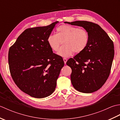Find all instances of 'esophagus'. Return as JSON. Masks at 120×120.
I'll use <instances>...</instances> for the list:
<instances>
[{"label": "esophagus", "mask_w": 120, "mask_h": 120, "mask_svg": "<svg viewBox=\"0 0 120 120\" xmlns=\"http://www.w3.org/2000/svg\"><path fill=\"white\" fill-rule=\"evenodd\" d=\"M63 59V61H64V62L65 64H66V63H67V59L65 58H64Z\"/></svg>", "instance_id": "obj_1"}]
</instances>
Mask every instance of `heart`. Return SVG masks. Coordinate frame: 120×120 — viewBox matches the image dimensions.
<instances>
[{"label":"heart","instance_id":"heart-1","mask_svg":"<svg viewBox=\"0 0 120 120\" xmlns=\"http://www.w3.org/2000/svg\"><path fill=\"white\" fill-rule=\"evenodd\" d=\"M89 40V34L85 29L68 25H62L56 29V34H50L47 41L53 52L59 49L62 42L63 46L58 53L63 57H68L73 52L76 54L82 52L87 47Z\"/></svg>","mask_w":120,"mask_h":120}]
</instances>
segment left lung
Returning a JSON list of instances; mask_svg holds the SVG:
<instances>
[{
  "instance_id": "left-lung-1",
  "label": "left lung",
  "mask_w": 120,
  "mask_h": 120,
  "mask_svg": "<svg viewBox=\"0 0 120 120\" xmlns=\"http://www.w3.org/2000/svg\"><path fill=\"white\" fill-rule=\"evenodd\" d=\"M65 23L82 27L88 33L87 47L69 59L67 64L72 69L71 79L74 88L80 92H94L104 85L110 75L114 54L113 42L97 24L88 21Z\"/></svg>"
}]
</instances>
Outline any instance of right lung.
<instances>
[{
    "mask_svg": "<svg viewBox=\"0 0 120 120\" xmlns=\"http://www.w3.org/2000/svg\"><path fill=\"white\" fill-rule=\"evenodd\" d=\"M58 22L26 29L9 48L13 80L20 90L34 98H44L53 92L64 65L62 58L53 53L47 41Z\"/></svg>",
    "mask_w": 120,
    "mask_h": 120,
    "instance_id": "1",
    "label": "right lung"
}]
</instances>
